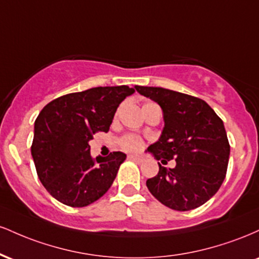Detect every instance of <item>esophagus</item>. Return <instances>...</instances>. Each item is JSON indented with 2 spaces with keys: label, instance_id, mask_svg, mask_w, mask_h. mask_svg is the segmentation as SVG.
Segmentation results:
<instances>
[{
  "label": "esophagus",
  "instance_id": "obj_1",
  "mask_svg": "<svg viewBox=\"0 0 259 259\" xmlns=\"http://www.w3.org/2000/svg\"><path fill=\"white\" fill-rule=\"evenodd\" d=\"M129 159H132L136 163H141L142 162V158H140L139 156H129Z\"/></svg>",
  "mask_w": 259,
  "mask_h": 259
}]
</instances>
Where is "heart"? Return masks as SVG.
<instances>
[{"label":"heart","mask_w":259,"mask_h":259,"mask_svg":"<svg viewBox=\"0 0 259 259\" xmlns=\"http://www.w3.org/2000/svg\"><path fill=\"white\" fill-rule=\"evenodd\" d=\"M119 145L123 150L136 152V151L141 150L142 140L135 135H125L119 140Z\"/></svg>","instance_id":"heart-1"}]
</instances>
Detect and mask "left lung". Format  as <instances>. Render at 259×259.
Listing matches in <instances>:
<instances>
[{"mask_svg":"<svg viewBox=\"0 0 259 259\" xmlns=\"http://www.w3.org/2000/svg\"><path fill=\"white\" fill-rule=\"evenodd\" d=\"M135 89L163 111L162 135L147 151L162 163H177L174 168L158 163V174L146 181L148 190L171 209L184 212L202 206L227 175L230 145L223 120L197 97L152 86Z\"/></svg>","mask_w":259,"mask_h":259,"instance_id":"left-lung-1","label":"left lung"}]
</instances>
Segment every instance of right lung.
I'll return each mask as SVG.
<instances>
[{
    "instance_id": "right-lung-1",
    "label": "right lung",
    "mask_w": 259,
    "mask_h": 259,
    "mask_svg": "<svg viewBox=\"0 0 259 259\" xmlns=\"http://www.w3.org/2000/svg\"><path fill=\"white\" fill-rule=\"evenodd\" d=\"M135 90L126 85L100 86L51 101L37 115L31 156L37 177L52 197L85 207L108 191L126 158L123 152L90 156L95 133H107L120 102Z\"/></svg>"
}]
</instances>
